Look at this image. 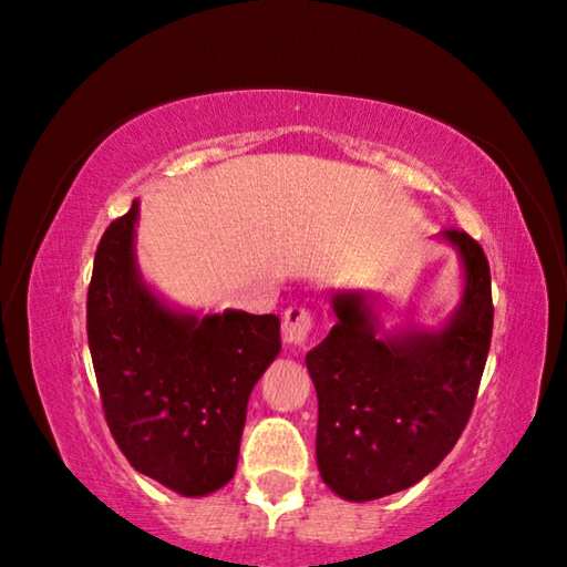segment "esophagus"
<instances>
[{
	"label": "esophagus",
	"mask_w": 567,
	"mask_h": 567,
	"mask_svg": "<svg viewBox=\"0 0 567 567\" xmlns=\"http://www.w3.org/2000/svg\"><path fill=\"white\" fill-rule=\"evenodd\" d=\"M312 330H315V312L312 310H307V307H302V305L287 307L285 318H282L285 342L302 344L307 338H310Z\"/></svg>",
	"instance_id": "34e87169"
}]
</instances>
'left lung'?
Instances as JSON below:
<instances>
[{
    "mask_svg": "<svg viewBox=\"0 0 567 567\" xmlns=\"http://www.w3.org/2000/svg\"><path fill=\"white\" fill-rule=\"evenodd\" d=\"M443 237L465 265L463 305L443 330L380 340L362 295H334L338 324L305 358L318 390V467L344 501H378L433 473L473 412L493 338L491 265L463 229Z\"/></svg>",
    "mask_w": 567,
    "mask_h": 567,
    "instance_id": "1",
    "label": "left lung"
}]
</instances>
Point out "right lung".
I'll list each match as a JSON object with an SVG mask.
<instances>
[{"label": "right lung", "mask_w": 567, "mask_h": 567, "mask_svg": "<svg viewBox=\"0 0 567 567\" xmlns=\"http://www.w3.org/2000/svg\"><path fill=\"white\" fill-rule=\"evenodd\" d=\"M137 213L132 203L104 229L87 290L104 420L134 470L179 495H207L235 475L249 392L280 352V320L167 310L134 267Z\"/></svg>", "instance_id": "add662e5"}]
</instances>
